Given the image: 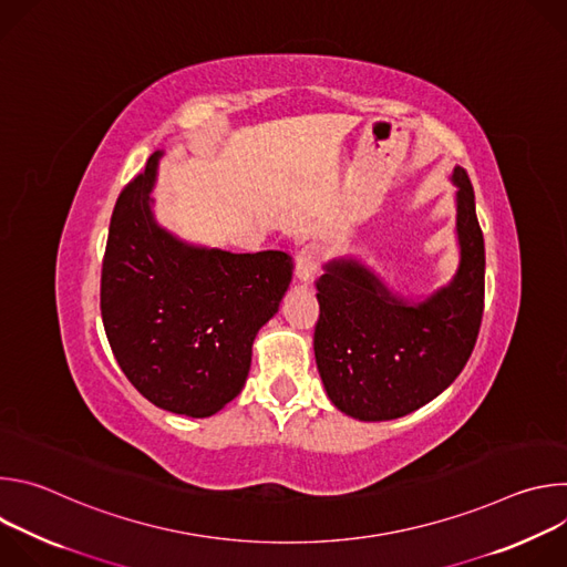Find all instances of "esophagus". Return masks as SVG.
I'll use <instances>...</instances> for the list:
<instances>
[{
  "label": "esophagus",
  "instance_id": "esophagus-1",
  "mask_svg": "<svg viewBox=\"0 0 567 567\" xmlns=\"http://www.w3.org/2000/svg\"><path fill=\"white\" fill-rule=\"evenodd\" d=\"M320 269V249L316 245H307L296 256V276L302 282H311Z\"/></svg>",
  "mask_w": 567,
  "mask_h": 567
}]
</instances>
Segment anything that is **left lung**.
Returning <instances> with one entry per match:
<instances>
[{"label":"left lung","instance_id":"1","mask_svg":"<svg viewBox=\"0 0 567 567\" xmlns=\"http://www.w3.org/2000/svg\"><path fill=\"white\" fill-rule=\"evenodd\" d=\"M462 260L453 282L420 305L394 298L359 262H332L316 280L313 354L334 406L363 422L409 415L466 365L484 311V239L473 186L453 173Z\"/></svg>","mask_w":567,"mask_h":567}]
</instances>
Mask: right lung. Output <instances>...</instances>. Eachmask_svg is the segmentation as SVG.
Returning <instances> with one entry per match:
<instances>
[{
    "mask_svg": "<svg viewBox=\"0 0 567 567\" xmlns=\"http://www.w3.org/2000/svg\"><path fill=\"white\" fill-rule=\"evenodd\" d=\"M158 152L118 195L101 271V313L130 383L154 406L208 417L245 388L258 330L291 282L285 251L193 249L150 213Z\"/></svg>",
    "mask_w": 567,
    "mask_h": 567,
    "instance_id": "1",
    "label": "right lung"
}]
</instances>
